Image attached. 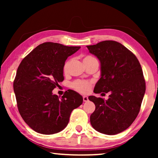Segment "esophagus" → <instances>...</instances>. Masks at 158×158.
Returning a JSON list of instances; mask_svg holds the SVG:
<instances>
[{"label":"esophagus","instance_id":"34e87169","mask_svg":"<svg viewBox=\"0 0 158 158\" xmlns=\"http://www.w3.org/2000/svg\"><path fill=\"white\" fill-rule=\"evenodd\" d=\"M83 100H84V102H87L89 100V98L87 96H83Z\"/></svg>","mask_w":158,"mask_h":158}]
</instances>
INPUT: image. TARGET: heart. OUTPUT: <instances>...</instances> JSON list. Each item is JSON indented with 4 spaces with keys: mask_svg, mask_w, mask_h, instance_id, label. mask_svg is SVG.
Returning <instances> with one entry per match:
<instances>
[{
    "mask_svg": "<svg viewBox=\"0 0 158 158\" xmlns=\"http://www.w3.org/2000/svg\"><path fill=\"white\" fill-rule=\"evenodd\" d=\"M94 60H97V59L93 56H85L84 58V59H83V61H84V63L85 65V64L91 63ZM70 62L71 60H67L65 63V64L63 65V71L64 74L68 73L69 65V64H70ZM72 86H73L74 89H75L77 91H78L79 93H87L90 91V88H91V83L87 81L77 80V81H74L73 84H72Z\"/></svg>",
    "mask_w": 158,
    "mask_h": 158,
    "instance_id": "heart-1",
    "label": "heart"
}]
</instances>
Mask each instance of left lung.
I'll use <instances>...</instances> for the list:
<instances>
[{
    "label": "left lung",
    "mask_w": 158,
    "mask_h": 158,
    "mask_svg": "<svg viewBox=\"0 0 158 158\" xmlns=\"http://www.w3.org/2000/svg\"><path fill=\"white\" fill-rule=\"evenodd\" d=\"M101 65V77L93 92L110 93L108 100L89 96L95 105L90 124L98 132L114 135L129 127L140 111L146 91L137 58L119 42L105 40L87 46Z\"/></svg>",
    "instance_id": "1"
}]
</instances>
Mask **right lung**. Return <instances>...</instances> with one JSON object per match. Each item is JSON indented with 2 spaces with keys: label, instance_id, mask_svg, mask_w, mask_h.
<instances>
[{
  "label": "right lung",
  "instance_id": "1",
  "mask_svg": "<svg viewBox=\"0 0 158 158\" xmlns=\"http://www.w3.org/2000/svg\"><path fill=\"white\" fill-rule=\"evenodd\" d=\"M81 47L44 42L29 53L19 65L13 84L21 116L31 129L44 135L62 131L73 109L81 105L78 93L68 90L61 98L52 90L64 80L63 67Z\"/></svg>",
  "mask_w": 158,
  "mask_h": 158
}]
</instances>
